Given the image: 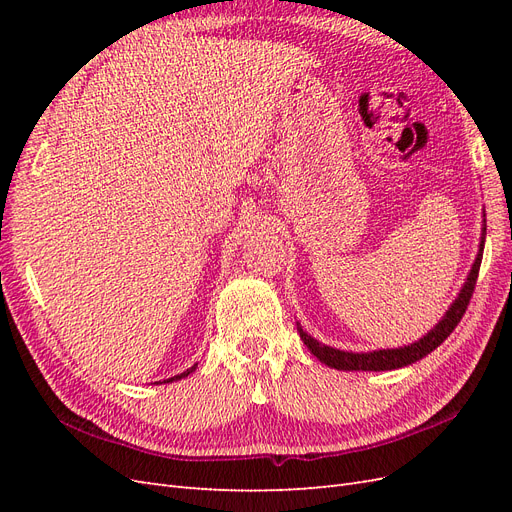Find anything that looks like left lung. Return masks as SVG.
I'll list each match as a JSON object with an SVG mask.
<instances>
[{
	"label": "left lung",
	"mask_w": 512,
	"mask_h": 512,
	"mask_svg": "<svg viewBox=\"0 0 512 512\" xmlns=\"http://www.w3.org/2000/svg\"><path fill=\"white\" fill-rule=\"evenodd\" d=\"M483 228V235H485ZM480 250L476 256L474 267L468 275V282L466 286L461 288L459 297L455 299V303L448 309L446 316L433 327L423 339H418V342L404 346V348H395V350H376V352H344V350H335L331 346H324L312 335H307L301 327H297L303 344L309 348L316 359H320L324 365L335 367V369H344V371H389V369H399V367H406L416 363L418 359H423L429 352L436 350L444 339L455 331V327L459 324V320L466 314V309L470 305L472 299V292L478 280V271H480V260H483V250H485V237H480Z\"/></svg>",
	"instance_id": "left-lung-1"
}]
</instances>
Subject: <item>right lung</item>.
Masks as SVG:
<instances>
[{"mask_svg":"<svg viewBox=\"0 0 512 512\" xmlns=\"http://www.w3.org/2000/svg\"><path fill=\"white\" fill-rule=\"evenodd\" d=\"M196 369V365H192L188 371H183V374H179V376H173V378H168L166 382H175V380H181V378H185V376H190L192 374V371Z\"/></svg>","mask_w":512,"mask_h":512,"instance_id":"add662e5","label":"right lung"}]
</instances>
